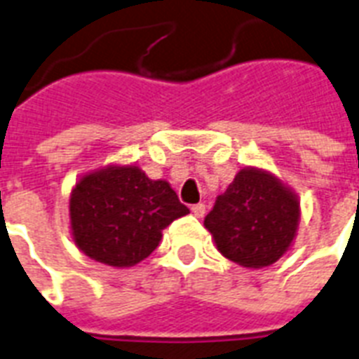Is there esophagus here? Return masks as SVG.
I'll return each mask as SVG.
<instances>
[{"mask_svg":"<svg viewBox=\"0 0 359 359\" xmlns=\"http://www.w3.org/2000/svg\"><path fill=\"white\" fill-rule=\"evenodd\" d=\"M191 212H194V215H197V217H203V215L206 214V206L203 205V203H199V205H194L191 206Z\"/></svg>","mask_w":359,"mask_h":359,"instance_id":"esophagus-1","label":"esophagus"}]
</instances>
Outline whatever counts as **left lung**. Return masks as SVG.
Listing matches in <instances>:
<instances>
[{"label": "left lung", "instance_id": "1", "mask_svg": "<svg viewBox=\"0 0 359 359\" xmlns=\"http://www.w3.org/2000/svg\"><path fill=\"white\" fill-rule=\"evenodd\" d=\"M299 225V201L260 170H241L205 217L219 252L243 267H267L284 255Z\"/></svg>", "mask_w": 359, "mask_h": 359}]
</instances>
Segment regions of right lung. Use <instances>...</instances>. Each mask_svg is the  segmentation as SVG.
I'll list each match as a JSON object with an SVG mask.
<instances>
[{"mask_svg": "<svg viewBox=\"0 0 359 359\" xmlns=\"http://www.w3.org/2000/svg\"><path fill=\"white\" fill-rule=\"evenodd\" d=\"M189 214L165 180H151L136 165L86 175L69 199V219L84 255L112 265L138 264L158 247L162 230Z\"/></svg>", "mask_w": 359, "mask_h": 359, "instance_id": "1", "label": "right lung"}]
</instances>
